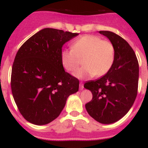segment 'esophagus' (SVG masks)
<instances>
[{
    "instance_id": "esophagus-1",
    "label": "esophagus",
    "mask_w": 148,
    "mask_h": 148,
    "mask_svg": "<svg viewBox=\"0 0 148 148\" xmlns=\"http://www.w3.org/2000/svg\"><path fill=\"white\" fill-rule=\"evenodd\" d=\"M79 88H80V90H83V89H84V84H83L82 82L80 83Z\"/></svg>"
}]
</instances>
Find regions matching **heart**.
<instances>
[{
  "label": "heart",
  "instance_id": "heart-1",
  "mask_svg": "<svg viewBox=\"0 0 148 148\" xmlns=\"http://www.w3.org/2000/svg\"><path fill=\"white\" fill-rule=\"evenodd\" d=\"M72 49L61 52V63L67 72H72L81 62L84 65L76 69L74 76L79 79H88L95 75L102 76L111 68L115 59L113 44L102 40L99 36L86 35L73 42Z\"/></svg>",
  "mask_w": 148,
  "mask_h": 148
}]
</instances>
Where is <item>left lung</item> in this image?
<instances>
[{
    "label": "left lung",
    "mask_w": 148,
    "mask_h": 148,
    "mask_svg": "<svg viewBox=\"0 0 148 148\" xmlns=\"http://www.w3.org/2000/svg\"><path fill=\"white\" fill-rule=\"evenodd\" d=\"M99 33L113 44L115 59L107 74L84 84L92 94L86 108L96 121L108 125L125 116L134 104L138 92L139 67L135 52L126 40L111 31Z\"/></svg>",
    "instance_id": "1"
}]
</instances>
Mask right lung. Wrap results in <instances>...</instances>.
Masks as SVG:
<instances>
[{"label":"right lung","mask_w":148,"mask_h":148,"mask_svg":"<svg viewBox=\"0 0 148 148\" xmlns=\"http://www.w3.org/2000/svg\"><path fill=\"white\" fill-rule=\"evenodd\" d=\"M78 33L44 28L18 49L12 69L11 88L18 111L27 121L47 125L59 116L79 81L61 63L62 47Z\"/></svg>","instance_id":"1"}]
</instances>
